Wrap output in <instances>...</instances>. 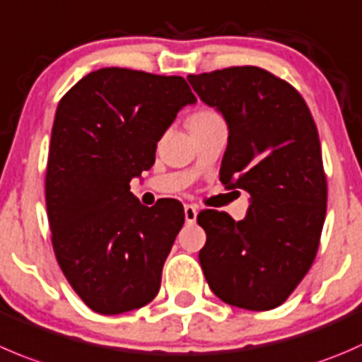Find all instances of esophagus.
I'll return each instance as SVG.
<instances>
[{
	"label": "esophagus",
	"instance_id": "obj_1",
	"mask_svg": "<svg viewBox=\"0 0 362 362\" xmlns=\"http://www.w3.org/2000/svg\"><path fill=\"white\" fill-rule=\"evenodd\" d=\"M184 214H185V223L192 224L196 221V216H198V210H196L194 205H185Z\"/></svg>",
	"mask_w": 362,
	"mask_h": 362
}]
</instances>
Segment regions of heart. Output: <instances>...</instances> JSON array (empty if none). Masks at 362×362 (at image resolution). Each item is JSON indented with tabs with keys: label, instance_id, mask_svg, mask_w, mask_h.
<instances>
[{
	"label": "heart",
	"instance_id": "b5f03b06",
	"mask_svg": "<svg viewBox=\"0 0 362 362\" xmlns=\"http://www.w3.org/2000/svg\"><path fill=\"white\" fill-rule=\"evenodd\" d=\"M214 118H221V115L217 113V111L210 110V107H202V110L194 111V113L189 117V127L194 124H202V122L214 120Z\"/></svg>",
	"mask_w": 362,
	"mask_h": 362
}]
</instances>
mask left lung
Masks as SVG:
<instances>
[{"label": "left lung", "mask_w": 362, "mask_h": 362, "mask_svg": "<svg viewBox=\"0 0 362 362\" xmlns=\"http://www.w3.org/2000/svg\"><path fill=\"white\" fill-rule=\"evenodd\" d=\"M187 79L228 124L221 182L251 196L242 221L219 210L198 214L206 233L203 274L226 304L274 310L308 274L320 244L327 178L317 125L296 88L259 66Z\"/></svg>", "instance_id": "8db88e82"}]
</instances>
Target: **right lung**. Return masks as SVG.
Segmentation results:
<instances>
[{"label": "right lung", "mask_w": 362, "mask_h": 362, "mask_svg": "<svg viewBox=\"0 0 362 362\" xmlns=\"http://www.w3.org/2000/svg\"><path fill=\"white\" fill-rule=\"evenodd\" d=\"M196 97L180 76L107 66L62 97L45 170L56 259L90 310L118 315L157 296L184 206H145L129 182L156 163L157 141Z\"/></svg>", "instance_id": "add662e5"}]
</instances>
